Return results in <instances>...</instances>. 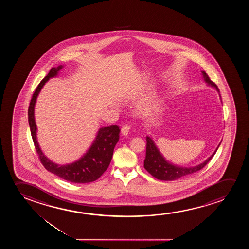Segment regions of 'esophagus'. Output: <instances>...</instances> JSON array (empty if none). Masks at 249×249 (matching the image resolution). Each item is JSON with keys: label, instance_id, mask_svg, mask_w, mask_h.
Masks as SVG:
<instances>
[{"label": "esophagus", "instance_id": "obj_1", "mask_svg": "<svg viewBox=\"0 0 249 249\" xmlns=\"http://www.w3.org/2000/svg\"><path fill=\"white\" fill-rule=\"evenodd\" d=\"M121 131H122V133H123V135H127L130 131L129 125H124V126L122 127Z\"/></svg>", "mask_w": 249, "mask_h": 249}]
</instances>
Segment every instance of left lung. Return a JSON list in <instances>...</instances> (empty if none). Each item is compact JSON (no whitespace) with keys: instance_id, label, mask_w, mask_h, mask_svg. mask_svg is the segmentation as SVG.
Listing matches in <instances>:
<instances>
[{"instance_id":"obj_1","label":"left lung","mask_w":249,"mask_h":249,"mask_svg":"<svg viewBox=\"0 0 249 249\" xmlns=\"http://www.w3.org/2000/svg\"><path fill=\"white\" fill-rule=\"evenodd\" d=\"M201 73L208 85L214 87L215 89H217V91L219 92L218 86L216 85L214 82H212L209 76L207 75V73L203 71H201ZM146 157L144 159L143 167L146 169L147 172H149L153 177L159 180L164 181L175 180L178 178L185 177L190 174H194L196 172L201 170L213 157L218 147L220 145V143H219V145L217 147L214 153L213 154L208 160H205L203 163L200 164L196 167H182L173 165V164L169 163L167 160H165V158L161 156L160 151L158 150L156 144L154 143L153 140H151L150 137H146Z\"/></svg>"}]
</instances>
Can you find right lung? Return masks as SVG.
I'll return each mask as SVG.
<instances>
[{"instance_id": "obj_1", "label": "right lung", "mask_w": 249, "mask_h": 249, "mask_svg": "<svg viewBox=\"0 0 249 249\" xmlns=\"http://www.w3.org/2000/svg\"><path fill=\"white\" fill-rule=\"evenodd\" d=\"M62 68V65H59L57 68H52L47 76L42 79V81L39 83L32 95L28 109L31 137L40 161L47 170L71 183H90L97 180L109 167L110 160L112 159L114 148L119 140L120 128L119 126L116 125L101 127L88 152L81 159L73 163L58 165L45 157L36 140V125L35 123L34 106L38 94L45 83L48 82L49 78L56 76L58 71H60Z\"/></svg>"}]
</instances>
